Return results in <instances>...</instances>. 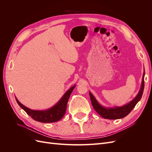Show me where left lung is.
<instances>
[{"label":"left lung","mask_w":152,"mask_h":152,"mask_svg":"<svg viewBox=\"0 0 152 152\" xmlns=\"http://www.w3.org/2000/svg\"><path fill=\"white\" fill-rule=\"evenodd\" d=\"M144 77L145 72L143 73V75H142L141 86L138 94L131 102L126 104V105L122 106V107H115L113 108L103 107L97 102V100L94 97V96L89 92L91 103L93 104V107L96 110V112L100 116L107 119H119L126 117L132 111V110L135 107L136 104L138 103L142 97L145 87Z\"/></svg>","instance_id":"1"}]
</instances>
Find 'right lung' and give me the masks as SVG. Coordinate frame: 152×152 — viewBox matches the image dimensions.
<instances>
[{
  "mask_svg": "<svg viewBox=\"0 0 152 152\" xmlns=\"http://www.w3.org/2000/svg\"><path fill=\"white\" fill-rule=\"evenodd\" d=\"M75 87V86H73L70 89H69L56 104L53 106L52 108L46 110H31L22 104L18 99L15 98L20 107L23 110H24L25 112L35 121L42 123L55 122L61 119L64 115L65 114L68 99Z\"/></svg>",
  "mask_w": 152,
  "mask_h": 152,
  "instance_id": "add662e5",
  "label": "right lung"
}]
</instances>
